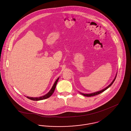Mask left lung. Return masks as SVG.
I'll list each match as a JSON object with an SVG mask.
<instances>
[{
    "instance_id": "obj_1",
    "label": "left lung",
    "mask_w": 131,
    "mask_h": 131,
    "mask_svg": "<svg viewBox=\"0 0 131 131\" xmlns=\"http://www.w3.org/2000/svg\"><path fill=\"white\" fill-rule=\"evenodd\" d=\"M116 75H115V78H114V79H113V81H112V82L111 83V84H110V85H109L107 87H106L105 88H104V89H103V90H100V91H97V92H95V93H90V94H84V93H80L81 94H82L83 95H84V96H87V97H91V96H95V95H98V94H99L101 93H102V92H103V91H104L105 90H106L107 89H108L110 87H111V86H112V84L113 83V82H114V81H115V79H116Z\"/></svg>"
}]
</instances>
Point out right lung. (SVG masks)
<instances>
[{"instance_id": "add662e5", "label": "right lung", "mask_w": 131, "mask_h": 131, "mask_svg": "<svg viewBox=\"0 0 131 131\" xmlns=\"http://www.w3.org/2000/svg\"><path fill=\"white\" fill-rule=\"evenodd\" d=\"M58 79H59V78H57V79L56 80V81L55 82L54 84H53L52 88L51 89V90L48 92V93L45 94V95L43 96H41V97H28L27 96V98H28V99H30V100H34V101H38V100H43V99H47L49 97H50L52 95V94L53 93L54 90H55V89H56V84H57V83L58 81Z\"/></svg>"}]
</instances>
